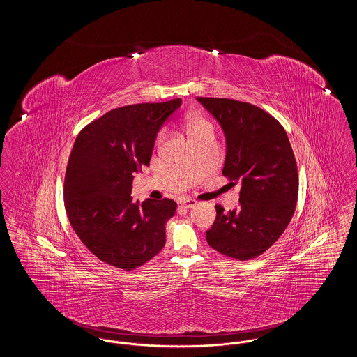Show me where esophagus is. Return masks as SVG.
<instances>
[{
    "instance_id": "esophagus-1",
    "label": "esophagus",
    "mask_w": 357,
    "mask_h": 357,
    "mask_svg": "<svg viewBox=\"0 0 357 357\" xmlns=\"http://www.w3.org/2000/svg\"><path fill=\"white\" fill-rule=\"evenodd\" d=\"M179 204L183 207V208H191V207H194L195 204H197V201H194V199H182Z\"/></svg>"
}]
</instances>
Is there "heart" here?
Wrapping results in <instances>:
<instances>
[{"instance_id":"b5f03b06","label":"heart","mask_w":357,"mask_h":357,"mask_svg":"<svg viewBox=\"0 0 357 357\" xmlns=\"http://www.w3.org/2000/svg\"><path fill=\"white\" fill-rule=\"evenodd\" d=\"M187 131L192 137L206 135V134H214V124L204 118V116H188L186 120ZM166 135V130H160L155 137V144H159Z\"/></svg>"}]
</instances>
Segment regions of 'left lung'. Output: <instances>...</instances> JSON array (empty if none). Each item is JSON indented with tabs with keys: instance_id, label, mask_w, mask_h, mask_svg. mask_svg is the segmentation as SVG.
<instances>
[{
	"instance_id": "8db88e82",
	"label": "left lung",
	"mask_w": 357,
	"mask_h": 357,
	"mask_svg": "<svg viewBox=\"0 0 357 357\" xmlns=\"http://www.w3.org/2000/svg\"><path fill=\"white\" fill-rule=\"evenodd\" d=\"M226 135L223 176L239 185V207L217 218L206 233L207 243L225 257L248 261L262 255L282 236L298 198V172L285 128L250 102L197 98Z\"/></svg>"
}]
</instances>
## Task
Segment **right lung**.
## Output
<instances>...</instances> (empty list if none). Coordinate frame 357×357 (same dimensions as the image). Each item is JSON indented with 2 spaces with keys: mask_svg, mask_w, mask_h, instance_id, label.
Returning a JSON list of instances; mask_svg holds the SVG:
<instances>
[{
  "mask_svg": "<svg viewBox=\"0 0 357 357\" xmlns=\"http://www.w3.org/2000/svg\"><path fill=\"white\" fill-rule=\"evenodd\" d=\"M182 100L142 102L108 111L79 132L64 179V206L85 248L118 269L131 272L166 243L172 199L132 201L134 174L149 166L159 128Z\"/></svg>",
  "mask_w": 357,
  "mask_h": 357,
  "instance_id": "right-lung-1",
  "label": "right lung"
}]
</instances>
